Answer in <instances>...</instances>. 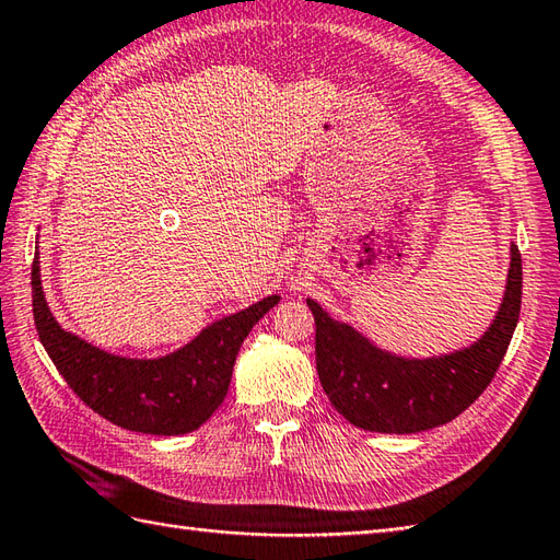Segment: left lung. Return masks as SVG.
Wrapping results in <instances>:
<instances>
[{
	"mask_svg": "<svg viewBox=\"0 0 560 560\" xmlns=\"http://www.w3.org/2000/svg\"><path fill=\"white\" fill-rule=\"evenodd\" d=\"M522 257L510 245L503 303L479 341L438 359H401L331 319L307 299L315 317V363L325 395L349 423L373 433H419L443 425L481 397L517 327Z\"/></svg>",
	"mask_w": 560,
	"mask_h": 560,
	"instance_id": "left-lung-1",
	"label": "left lung"
}]
</instances>
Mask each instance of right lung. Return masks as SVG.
<instances>
[{
    "label": "right lung",
    "instance_id": "right-lung-1",
    "mask_svg": "<svg viewBox=\"0 0 560 560\" xmlns=\"http://www.w3.org/2000/svg\"><path fill=\"white\" fill-rule=\"evenodd\" d=\"M31 287L35 329L67 385L103 419L149 435L192 433L221 407L245 337L279 303V295H267L217 319L163 359H122L59 327L45 301L38 257Z\"/></svg>",
    "mask_w": 560,
    "mask_h": 560
}]
</instances>
